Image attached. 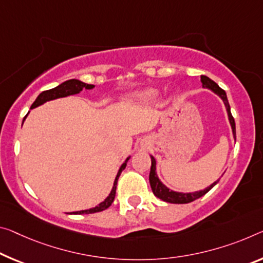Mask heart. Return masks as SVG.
<instances>
[{"label": "heart", "mask_w": 263, "mask_h": 263, "mask_svg": "<svg viewBox=\"0 0 263 263\" xmlns=\"http://www.w3.org/2000/svg\"><path fill=\"white\" fill-rule=\"evenodd\" d=\"M157 96H158V92L156 90H147V91H144V92H141L139 95V98L144 99V101H149V99L156 98Z\"/></svg>", "instance_id": "obj_1"}]
</instances>
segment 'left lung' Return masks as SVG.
<instances>
[{
    "label": "left lung",
    "mask_w": 263,
    "mask_h": 263,
    "mask_svg": "<svg viewBox=\"0 0 263 263\" xmlns=\"http://www.w3.org/2000/svg\"><path fill=\"white\" fill-rule=\"evenodd\" d=\"M201 82H202V86L203 87H208V89H211L212 91H214L216 95H219L220 97L224 103V105H226V109H227V114H228V118H229V123L232 125V128H233V133H234V138H236V133H235V122H234V118H233V116L231 114V106H229V103H228V99H227V96L226 92H224V90H222L221 87H220L218 84L214 81H212L211 78H208L207 76H201ZM151 171H149V185H151V189L153 194L156 195L157 198L161 199L162 201H166V202H171V203H189L194 201V200L199 199L200 197H202V195H205L208 191H211L213 187L218 184V181H215L212 184L210 187H207L206 190L203 191H199V192H194V193H179V192H173V191H170L167 187L165 185L161 184V181L158 179L157 177V173H156V160H154V158L151 157Z\"/></svg>",
    "instance_id": "left-lung-1"
}]
</instances>
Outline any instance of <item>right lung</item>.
Listing matches in <instances>:
<instances>
[{
  "mask_svg": "<svg viewBox=\"0 0 263 263\" xmlns=\"http://www.w3.org/2000/svg\"><path fill=\"white\" fill-rule=\"evenodd\" d=\"M92 87H93L92 84H85V83L78 81V79H70V81H66L64 83H62L61 85L53 87V89L43 91V92L40 93L39 97L36 98V101L32 103L30 109H34V107L40 106V105H42V104H44L45 102L52 101V99L66 97V96H70V95H76L78 92H81L83 89H92ZM26 117H24V119H26ZM128 159H130V158H127V159L125 160L124 164L120 166V168L118 171V174H117V177L115 179L114 187H112V191H111L109 197L104 200L102 203H99L98 206H96L95 208H90V210H86V211L72 212V213H70V214H91V213H97V212H102L104 210H106V208H109L111 206V203L114 202L115 197H116L117 181H118V178L120 176V173H122L124 168L126 167V164H127Z\"/></svg>",
  "mask_w": 263,
  "mask_h": 263,
  "instance_id": "add662e5",
  "label": "right lung"
}]
</instances>
